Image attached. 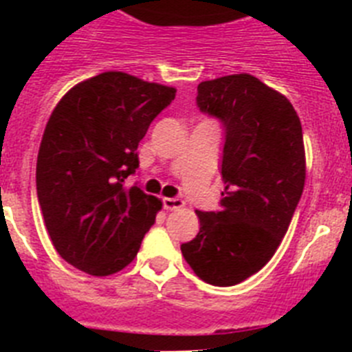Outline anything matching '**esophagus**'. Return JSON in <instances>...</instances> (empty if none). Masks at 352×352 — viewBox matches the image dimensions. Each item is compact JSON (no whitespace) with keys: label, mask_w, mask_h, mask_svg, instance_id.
<instances>
[{"label":"esophagus","mask_w":352,"mask_h":352,"mask_svg":"<svg viewBox=\"0 0 352 352\" xmlns=\"http://www.w3.org/2000/svg\"><path fill=\"white\" fill-rule=\"evenodd\" d=\"M164 206H166V210L178 211L182 210V208H185V201L178 197H166L164 199Z\"/></svg>","instance_id":"1"}]
</instances>
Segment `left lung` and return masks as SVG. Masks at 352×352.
<instances>
[{"label": "left lung", "instance_id": "left-lung-1", "mask_svg": "<svg viewBox=\"0 0 352 352\" xmlns=\"http://www.w3.org/2000/svg\"><path fill=\"white\" fill-rule=\"evenodd\" d=\"M201 111L226 126L222 210L195 211L199 232L182 245L211 285L243 282L268 263L287 232L307 178L301 121L287 96L250 74L203 80Z\"/></svg>", "mask_w": 352, "mask_h": 352}]
</instances>
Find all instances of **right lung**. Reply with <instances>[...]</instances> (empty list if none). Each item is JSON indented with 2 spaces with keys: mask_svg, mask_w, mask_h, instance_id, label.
Masks as SVG:
<instances>
[{
  "mask_svg": "<svg viewBox=\"0 0 352 352\" xmlns=\"http://www.w3.org/2000/svg\"><path fill=\"white\" fill-rule=\"evenodd\" d=\"M176 88L104 72L68 89L51 113L36 158V194L52 245L74 268L109 276L126 268L162 199L125 179L138 146Z\"/></svg>",
  "mask_w": 352,
  "mask_h": 352,
  "instance_id": "obj_1",
  "label": "right lung"
}]
</instances>
